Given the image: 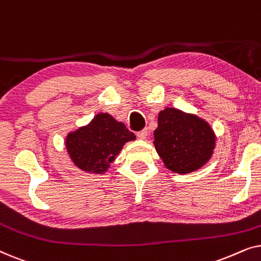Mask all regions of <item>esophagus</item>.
Instances as JSON below:
<instances>
[{
  "mask_svg": "<svg viewBox=\"0 0 261 261\" xmlns=\"http://www.w3.org/2000/svg\"><path fill=\"white\" fill-rule=\"evenodd\" d=\"M147 135H148V130L147 129H142V130L138 132V133H137V137L139 139H146V138H147Z\"/></svg>",
  "mask_w": 261,
  "mask_h": 261,
  "instance_id": "esophagus-1",
  "label": "esophagus"
}]
</instances>
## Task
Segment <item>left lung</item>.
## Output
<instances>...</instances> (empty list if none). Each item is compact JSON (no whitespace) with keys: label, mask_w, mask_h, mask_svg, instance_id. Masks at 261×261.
Here are the masks:
<instances>
[{"label":"left lung","mask_w":261,"mask_h":261,"mask_svg":"<svg viewBox=\"0 0 261 261\" xmlns=\"http://www.w3.org/2000/svg\"><path fill=\"white\" fill-rule=\"evenodd\" d=\"M216 139L208 121L167 107L158 115L153 144L167 170L185 174L195 172L209 162Z\"/></svg>","instance_id":"1"}]
</instances>
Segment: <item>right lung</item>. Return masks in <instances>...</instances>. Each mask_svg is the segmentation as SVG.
<instances>
[{"instance_id":"right-lung-1","label":"right lung","mask_w":261,"mask_h":261,"mask_svg":"<svg viewBox=\"0 0 261 261\" xmlns=\"http://www.w3.org/2000/svg\"><path fill=\"white\" fill-rule=\"evenodd\" d=\"M135 140L134 133L108 113H98L90 122L70 132L65 148L71 162L87 173L107 172L124 144Z\"/></svg>"}]
</instances>
